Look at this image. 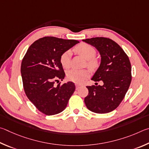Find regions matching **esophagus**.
<instances>
[{"instance_id":"1","label":"esophagus","mask_w":149,"mask_h":149,"mask_svg":"<svg viewBox=\"0 0 149 149\" xmlns=\"http://www.w3.org/2000/svg\"><path fill=\"white\" fill-rule=\"evenodd\" d=\"M75 86H76V90H78L80 87H81V85L79 84H75Z\"/></svg>"}]
</instances>
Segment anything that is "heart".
<instances>
[{"label":"heart","instance_id":"obj_1","mask_svg":"<svg viewBox=\"0 0 149 149\" xmlns=\"http://www.w3.org/2000/svg\"><path fill=\"white\" fill-rule=\"evenodd\" d=\"M74 52L81 56L86 60V65L91 69H94L99 65L98 59L95 57L96 51L92 46L86 43H80L74 48ZM72 55L71 50L64 52L60 57V63L62 67L67 69L70 65V57ZM90 76V71L88 69L79 70L72 69L68 70L67 77L68 79L77 83H82Z\"/></svg>","mask_w":149,"mask_h":149}]
</instances>
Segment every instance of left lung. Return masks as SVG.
<instances>
[{
	"mask_svg": "<svg viewBox=\"0 0 149 149\" xmlns=\"http://www.w3.org/2000/svg\"><path fill=\"white\" fill-rule=\"evenodd\" d=\"M97 49L101 56L100 67L92 80H102L103 86H86L84 102L90 111L104 114L113 111L123 100L132 81V67L128 57L115 42L105 37L82 40Z\"/></svg>",
	"mask_w": 149,
	"mask_h": 149,
	"instance_id": "1",
	"label": "left lung"
}]
</instances>
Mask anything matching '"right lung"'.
Returning <instances> with one entry per match:
<instances>
[{
	"mask_svg": "<svg viewBox=\"0 0 149 149\" xmlns=\"http://www.w3.org/2000/svg\"><path fill=\"white\" fill-rule=\"evenodd\" d=\"M78 43L75 40L45 36L31 44L22 60L21 73L25 94L46 115L63 111L74 92L73 82L55 86L54 80L65 78L60 63L61 54Z\"/></svg>",
	"mask_w": 149,
	"mask_h": 149,
	"instance_id": "obj_1",
	"label": "right lung"
}]
</instances>
